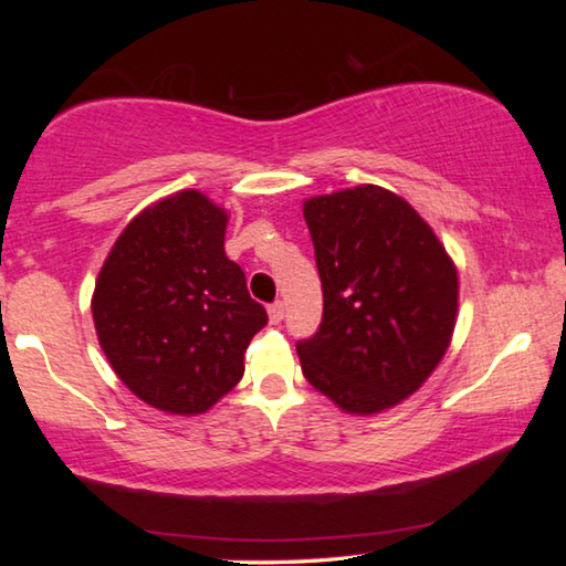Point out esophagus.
<instances>
[{
    "label": "esophagus",
    "instance_id": "34e87169",
    "mask_svg": "<svg viewBox=\"0 0 566 566\" xmlns=\"http://www.w3.org/2000/svg\"><path fill=\"white\" fill-rule=\"evenodd\" d=\"M266 312H270V319L274 324H280L284 319V304L282 302H272L270 306H266Z\"/></svg>",
    "mask_w": 566,
    "mask_h": 566
}]
</instances>
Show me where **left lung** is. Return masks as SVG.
<instances>
[{"instance_id": "8db88e82", "label": "left lung", "mask_w": 566, "mask_h": 566, "mask_svg": "<svg viewBox=\"0 0 566 566\" xmlns=\"http://www.w3.org/2000/svg\"><path fill=\"white\" fill-rule=\"evenodd\" d=\"M304 219L324 296L319 329L296 342L304 377L352 415L395 407L452 339L454 264L432 227L375 185L314 197Z\"/></svg>"}]
</instances>
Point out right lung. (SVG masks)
<instances>
[{
  "label": "right lung",
  "instance_id": "obj_1",
  "mask_svg": "<svg viewBox=\"0 0 566 566\" xmlns=\"http://www.w3.org/2000/svg\"><path fill=\"white\" fill-rule=\"evenodd\" d=\"M224 229L227 212L205 195H171L132 219L94 286V327L114 371L171 415L222 399L266 324L242 266L224 254Z\"/></svg>",
  "mask_w": 566,
  "mask_h": 566
}]
</instances>
